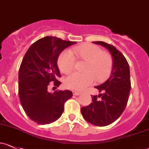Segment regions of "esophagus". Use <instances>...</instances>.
<instances>
[{"mask_svg": "<svg viewBox=\"0 0 149 149\" xmlns=\"http://www.w3.org/2000/svg\"><path fill=\"white\" fill-rule=\"evenodd\" d=\"M81 92H79V91H73V94L75 95H79L81 94Z\"/></svg>", "mask_w": 149, "mask_h": 149, "instance_id": "obj_1", "label": "esophagus"}]
</instances>
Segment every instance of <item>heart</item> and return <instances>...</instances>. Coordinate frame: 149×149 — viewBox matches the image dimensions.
Here are the masks:
<instances>
[{
	"mask_svg": "<svg viewBox=\"0 0 149 149\" xmlns=\"http://www.w3.org/2000/svg\"><path fill=\"white\" fill-rule=\"evenodd\" d=\"M76 57L86 61L84 74L73 73L66 77L65 86L73 90H83L93 84L103 82L111 74L113 61L110 54L103 52L100 47L93 44H84L71 51H63L58 59V66L63 73H68L74 68Z\"/></svg>",
	"mask_w": 149,
	"mask_h": 149,
	"instance_id": "obj_1",
	"label": "heart"
}]
</instances>
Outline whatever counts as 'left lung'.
Wrapping results in <instances>:
<instances>
[{
    "label": "left lung",
    "mask_w": 149,
    "mask_h": 149,
    "mask_svg": "<svg viewBox=\"0 0 149 149\" xmlns=\"http://www.w3.org/2000/svg\"><path fill=\"white\" fill-rule=\"evenodd\" d=\"M107 48L113 56L111 75L105 83L95 86L99 95H92L93 102L81 108L85 120L97 126L111 124L119 116L127 105L131 91L130 69L127 60L116 47L103 41H93Z\"/></svg>",
    "instance_id": "8db88e82"
}]
</instances>
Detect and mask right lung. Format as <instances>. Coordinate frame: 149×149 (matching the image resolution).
I'll return each mask as SVG.
<instances>
[{"instance_id":"add662e5","label":"right lung","mask_w":149,"mask_h":149,"mask_svg":"<svg viewBox=\"0 0 149 149\" xmlns=\"http://www.w3.org/2000/svg\"><path fill=\"white\" fill-rule=\"evenodd\" d=\"M76 42L46 36L33 43L23 57L18 73V95L26 115L38 124H48L58 119L64 103L73 95L70 91H55L48 88L54 82L56 88L61 73L57 65L59 54Z\"/></svg>"}]
</instances>
